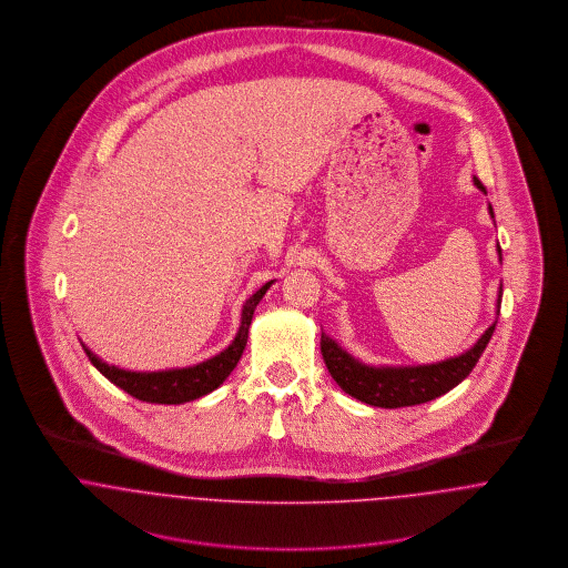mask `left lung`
<instances>
[{
    "label": "left lung",
    "mask_w": 568,
    "mask_h": 568,
    "mask_svg": "<svg viewBox=\"0 0 568 568\" xmlns=\"http://www.w3.org/2000/svg\"><path fill=\"white\" fill-rule=\"evenodd\" d=\"M473 181L477 187H484L477 176H473ZM487 210H489V216L494 219L491 205ZM498 260H503L500 246H498ZM500 297H503V284L498 288L496 315L500 311ZM494 327H496V320L479 336V341L473 347L464 349L462 354L437 361V363H424V365L363 363L325 332H322V354H324L325 367L329 376L352 398L365 405L381 406V408L424 405L444 396L446 392L457 387L466 376H470V372L479 363L494 334Z\"/></svg>",
    "instance_id": "obj_1"
}]
</instances>
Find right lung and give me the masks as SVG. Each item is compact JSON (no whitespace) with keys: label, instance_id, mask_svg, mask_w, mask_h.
<instances>
[{"label":"right lung","instance_id":"right-lung-1","mask_svg":"<svg viewBox=\"0 0 568 568\" xmlns=\"http://www.w3.org/2000/svg\"><path fill=\"white\" fill-rule=\"evenodd\" d=\"M271 284H273V280L266 282L262 288H257L244 302L241 327H239L234 341L223 352H219L216 356H212L203 363H196V365H190V367L162 369V372H131V369H122V367L104 363L84 343H82V349L87 352L93 367L106 381H111L115 387L124 389L129 396H133L142 403L183 405V403L199 400V398L212 394L214 389H219L227 381V376L234 372V367L239 365V361L243 356L244 345H246V338H248V325L253 320L255 306L266 295Z\"/></svg>","mask_w":568,"mask_h":568}]
</instances>
